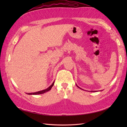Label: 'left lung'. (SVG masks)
Masks as SVG:
<instances>
[{
    "label": "left lung",
    "instance_id": "1",
    "mask_svg": "<svg viewBox=\"0 0 127 127\" xmlns=\"http://www.w3.org/2000/svg\"><path fill=\"white\" fill-rule=\"evenodd\" d=\"M77 87H78V86H77ZM79 88H80V87H79ZM80 89H81V88H80Z\"/></svg>",
    "mask_w": 127,
    "mask_h": 127
}]
</instances>
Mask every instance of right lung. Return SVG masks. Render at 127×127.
Instances as JSON below:
<instances>
[{"mask_svg": "<svg viewBox=\"0 0 127 127\" xmlns=\"http://www.w3.org/2000/svg\"><path fill=\"white\" fill-rule=\"evenodd\" d=\"M54 82H53L52 83V85L49 86L48 88H47V89L45 90H42V91H39V92H34V93H28V94L29 95H37V94H43L44 93H45V92H47L49 91L51 89V88L52 87V86H53V85H54Z\"/></svg>", "mask_w": 127, "mask_h": 127, "instance_id": "right-lung-1", "label": "right lung"}]
</instances>
